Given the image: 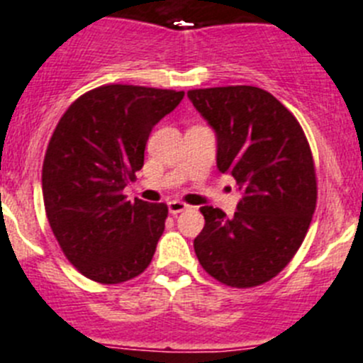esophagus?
<instances>
[{
    "label": "esophagus",
    "instance_id": "34e87169",
    "mask_svg": "<svg viewBox=\"0 0 363 363\" xmlns=\"http://www.w3.org/2000/svg\"><path fill=\"white\" fill-rule=\"evenodd\" d=\"M189 206L188 204H184V202H181V201H169L168 202V211L172 215H177V213H181V211H184V210H188Z\"/></svg>",
    "mask_w": 363,
    "mask_h": 363
}]
</instances>
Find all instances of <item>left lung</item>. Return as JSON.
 Wrapping results in <instances>:
<instances>
[{
  "label": "left lung",
  "mask_w": 363,
  "mask_h": 363,
  "mask_svg": "<svg viewBox=\"0 0 363 363\" xmlns=\"http://www.w3.org/2000/svg\"><path fill=\"white\" fill-rule=\"evenodd\" d=\"M217 137V168L242 194L231 218L202 206L194 240L199 262L218 282L253 287L277 277L298 251L316 206V177L298 121L257 86L189 90Z\"/></svg>",
  "instance_id": "8db88e82"
}]
</instances>
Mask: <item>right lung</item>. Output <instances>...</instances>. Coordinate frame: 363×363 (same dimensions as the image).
<instances>
[{
    "label": "right lung",
    "mask_w": 363,
    "mask_h": 363,
    "mask_svg": "<svg viewBox=\"0 0 363 363\" xmlns=\"http://www.w3.org/2000/svg\"><path fill=\"white\" fill-rule=\"evenodd\" d=\"M184 92L106 84L65 112L43 162V201L61 250L101 284L141 275L168 217L166 204L126 201L123 189L145 164L153 126Z\"/></svg>",
    "instance_id": "obj_1"
}]
</instances>
